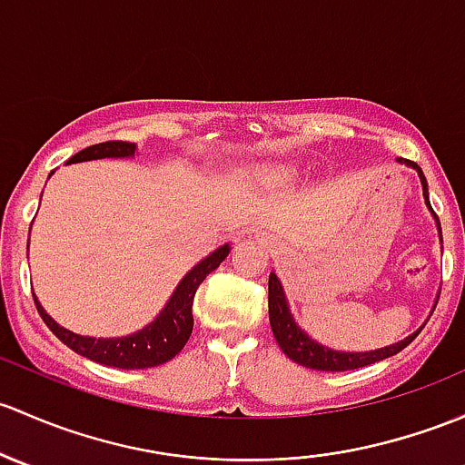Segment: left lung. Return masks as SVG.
Returning <instances> with one entry per match:
<instances>
[{
  "instance_id": "8db88e82",
  "label": "left lung",
  "mask_w": 465,
  "mask_h": 465,
  "mask_svg": "<svg viewBox=\"0 0 465 465\" xmlns=\"http://www.w3.org/2000/svg\"><path fill=\"white\" fill-rule=\"evenodd\" d=\"M414 169L419 171V178L423 183V193H426L428 200V183L423 171L419 169L417 163H410ZM430 204V200H428ZM441 229V227H439ZM270 322H272V331L276 336L278 345L281 350L290 356L292 361L296 363L305 365V368L312 370H322V372H345V370H356V368H365V365H372L376 361H383L388 356L399 354L401 350L408 348L414 339L419 336L417 330L414 334H410L408 339L399 341V343L388 345V348H381L374 351H336V350H327L322 345L312 341L301 327L296 325L294 319H292L290 310H287L285 302V294H282L281 281L276 278V273H270Z\"/></svg>"
}]
</instances>
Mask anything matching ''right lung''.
Returning a JSON list of instances; mask_svg holds the SVG:
<instances>
[{
	"label": "right lung",
	"mask_w": 465,
	"mask_h": 465,
	"mask_svg": "<svg viewBox=\"0 0 465 465\" xmlns=\"http://www.w3.org/2000/svg\"><path fill=\"white\" fill-rule=\"evenodd\" d=\"M135 144L122 143V140H111V143H100L82 149L80 153L73 155L68 163H84V160H100V158H126L134 155ZM229 245H223L213 253H209L203 262L193 267L187 276L183 278L178 287H175L173 296L169 298L167 307L160 312V316L144 330L135 331L131 336H122V339H93V336H80L73 331L64 330L57 325L51 316L44 312L35 298V307L42 316L48 330L68 345L77 354L86 356V359L95 361V363L111 365V368L122 370H144L163 365L173 359L180 350L187 345L189 336L193 330V296L200 282L209 276L220 262L227 258Z\"/></svg>",
	"instance_id": "add662e5"
}]
</instances>
